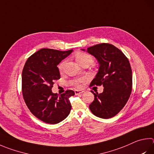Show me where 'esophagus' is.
<instances>
[{
  "mask_svg": "<svg viewBox=\"0 0 154 154\" xmlns=\"http://www.w3.org/2000/svg\"><path fill=\"white\" fill-rule=\"evenodd\" d=\"M83 90H75V95H79V94H82V93H83Z\"/></svg>",
  "mask_w": 154,
  "mask_h": 154,
  "instance_id": "1",
  "label": "esophagus"
}]
</instances>
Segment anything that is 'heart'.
<instances>
[{
  "label": "heart",
  "instance_id": "obj_1",
  "mask_svg": "<svg viewBox=\"0 0 154 154\" xmlns=\"http://www.w3.org/2000/svg\"><path fill=\"white\" fill-rule=\"evenodd\" d=\"M75 59H76V60H77V62L79 63L80 65H83V64H85V63L90 65V64H91L94 62V59H93V58H92L91 56L86 52H78L76 53V54H75ZM65 60H63L62 62H61L59 65H58V68L60 72H62L63 71L64 67H65ZM84 82H85L84 78H81V79L74 81L73 84L79 87L81 83H83Z\"/></svg>",
  "mask_w": 154,
  "mask_h": 154
}]
</instances>
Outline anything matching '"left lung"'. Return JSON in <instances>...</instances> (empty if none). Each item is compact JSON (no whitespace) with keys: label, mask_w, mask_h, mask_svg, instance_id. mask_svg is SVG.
Returning a JSON list of instances; mask_svg holds the SVG:
<instances>
[{"label":"left lung","mask_w":154,"mask_h":154,"mask_svg":"<svg viewBox=\"0 0 154 154\" xmlns=\"http://www.w3.org/2000/svg\"><path fill=\"white\" fill-rule=\"evenodd\" d=\"M87 52L100 64L98 72L89 86L104 87L101 94L91 91L94 100L89 105V109L100 118H112L124 108L132 91V70L129 61L122 51L110 44H96L88 48Z\"/></svg>","instance_id":"obj_1"}]
</instances>
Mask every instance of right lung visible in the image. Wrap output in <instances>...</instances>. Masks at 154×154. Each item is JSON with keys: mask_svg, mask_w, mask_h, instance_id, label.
I'll return each instance as SVG.
<instances>
[{"mask_svg": "<svg viewBox=\"0 0 154 154\" xmlns=\"http://www.w3.org/2000/svg\"><path fill=\"white\" fill-rule=\"evenodd\" d=\"M67 51L42 48L27 60L22 71V93L31 112L48 124H57L65 119L71 110L69 97L72 90L58 96L52 91L55 80L60 78L57 65L71 54Z\"/></svg>", "mask_w": 154, "mask_h": 154, "instance_id": "add662e5", "label": "right lung"}]
</instances>
